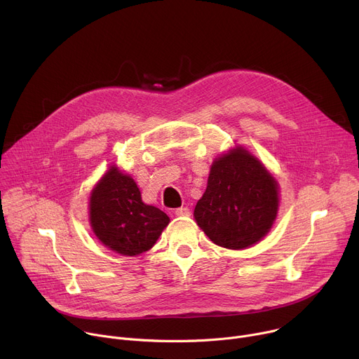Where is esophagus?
<instances>
[{"label":"esophagus","mask_w":359,"mask_h":359,"mask_svg":"<svg viewBox=\"0 0 359 359\" xmlns=\"http://www.w3.org/2000/svg\"><path fill=\"white\" fill-rule=\"evenodd\" d=\"M175 215L177 217H189L190 216V209L189 208H179L175 210Z\"/></svg>","instance_id":"esophagus-1"}]
</instances>
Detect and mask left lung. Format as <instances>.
<instances>
[{"mask_svg":"<svg viewBox=\"0 0 359 359\" xmlns=\"http://www.w3.org/2000/svg\"><path fill=\"white\" fill-rule=\"evenodd\" d=\"M276 179L243 147L212 165L208 187L194 208V219L209 238L240 250L260 241L278 210Z\"/></svg>","mask_w":359,"mask_h":359,"instance_id":"obj_1","label":"left lung"}]
</instances>
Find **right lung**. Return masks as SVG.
Returning <instances> with one entry per match:
<instances>
[{"label": "right lung", "mask_w": 359, "mask_h": 359, "mask_svg": "<svg viewBox=\"0 0 359 359\" xmlns=\"http://www.w3.org/2000/svg\"><path fill=\"white\" fill-rule=\"evenodd\" d=\"M89 206L95 236L122 255L150 250L170 222L161 209L144 204L135 180L116 168L92 190Z\"/></svg>", "instance_id": "right-lung-1"}]
</instances>
